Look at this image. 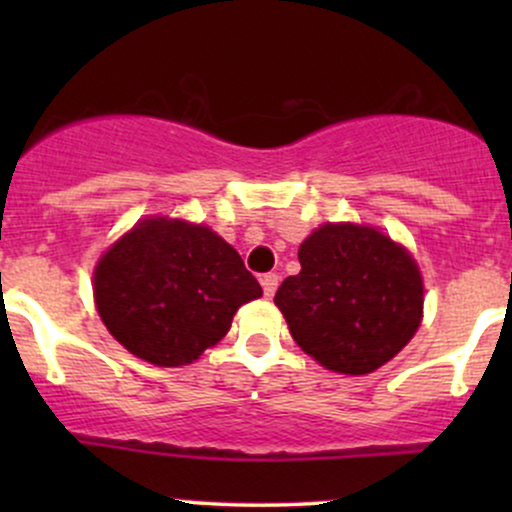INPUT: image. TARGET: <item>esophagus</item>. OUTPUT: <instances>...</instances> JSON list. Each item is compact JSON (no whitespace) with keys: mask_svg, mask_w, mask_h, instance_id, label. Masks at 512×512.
Here are the masks:
<instances>
[{"mask_svg":"<svg viewBox=\"0 0 512 512\" xmlns=\"http://www.w3.org/2000/svg\"><path fill=\"white\" fill-rule=\"evenodd\" d=\"M260 281H262V291H264V296L272 298V296H274V291H276V286H279V274L269 272V274H264Z\"/></svg>","mask_w":512,"mask_h":512,"instance_id":"1","label":"esophagus"}]
</instances>
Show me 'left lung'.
Masks as SVG:
<instances>
[{"label":"left lung","instance_id":"8db88e82","mask_svg":"<svg viewBox=\"0 0 512 512\" xmlns=\"http://www.w3.org/2000/svg\"><path fill=\"white\" fill-rule=\"evenodd\" d=\"M301 274L274 303L291 337L334 373L366 375L419 330L424 284L409 252L375 228L327 223L298 248Z\"/></svg>","mask_w":512,"mask_h":512}]
</instances>
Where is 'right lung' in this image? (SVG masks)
I'll return each instance as SVG.
<instances>
[{"mask_svg":"<svg viewBox=\"0 0 512 512\" xmlns=\"http://www.w3.org/2000/svg\"><path fill=\"white\" fill-rule=\"evenodd\" d=\"M93 293L127 351L154 366H185L221 342L236 310L262 289L211 228L146 219L101 257Z\"/></svg>","mask_w":512,"mask_h":512,"instance_id":"obj_1","label":"right lung"}]
</instances>
